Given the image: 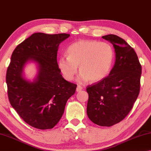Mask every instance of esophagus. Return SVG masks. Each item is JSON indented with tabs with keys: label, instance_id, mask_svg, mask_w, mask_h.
<instances>
[{
	"label": "esophagus",
	"instance_id": "1",
	"mask_svg": "<svg viewBox=\"0 0 151 151\" xmlns=\"http://www.w3.org/2000/svg\"><path fill=\"white\" fill-rule=\"evenodd\" d=\"M83 89V87H81L80 86H78L77 88H76V91H80L81 90H82Z\"/></svg>",
	"mask_w": 151,
	"mask_h": 151
}]
</instances>
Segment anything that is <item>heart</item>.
Returning <instances> with one entry per match:
<instances>
[{"label":"heart","instance_id":"heart-1","mask_svg":"<svg viewBox=\"0 0 151 151\" xmlns=\"http://www.w3.org/2000/svg\"><path fill=\"white\" fill-rule=\"evenodd\" d=\"M68 56L62 55L58 68L65 80L71 81L78 72V81L97 82L108 75L111 68L114 53L111 46L105 42L81 40L71 44L67 50Z\"/></svg>","mask_w":151,"mask_h":151}]
</instances>
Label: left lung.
<instances>
[{"label":"left lung","mask_w":151,"mask_h":151,"mask_svg":"<svg viewBox=\"0 0 151 151\" xmlns=\"http://www.w3.org/2000/svg\"><path fill=\"white\" fill-rule=\"evenodd\" d=\"M102 38L114 47L115 63L107 77L87 87V114L96 125L111 127L133 108L139 94L142 68L134 49L123 38L114 34Z\"/></svg>","instance_id":"8db88e82"}]
</instances>
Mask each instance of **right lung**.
<instances>
[{
    "instance_id": "right-lung-1",
    "label": "right lung",
    "mask_w": 151,
    "mask_h": 151,
    "mask_svg": "<svg viewBox=\"0 0 151 151\" xmlns=\"http://www.w3.org/2000/svg\"><path fill=\"white\" fill-rule=\"evenodd\" d=\"M70 36L34 33L12 52L6 76L9 101L20 117L34 128L54 127L76 92L77 86L64 80L57 62L58 46ZM30 61L38 67L32 82L23 76V68Z\"/></svg>"
}]
</instances>
